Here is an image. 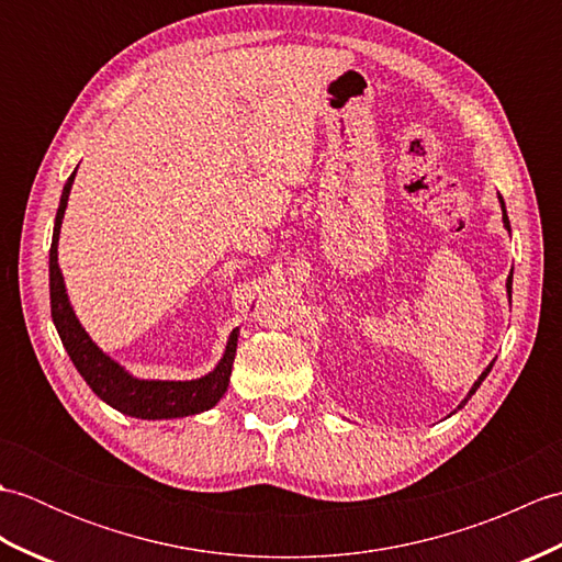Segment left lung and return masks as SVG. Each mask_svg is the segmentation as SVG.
<instances>
[{
  "mask_svg": "<svg viewBox=\"0 0 562 562\" xmlns=\"http://www.w3.org/2000/svg\"><path fill=\"white\" fill-rule=\"evenodd\" d=\"M499 205H503V222H505V226H507V229H509V220H507V210H505V200H503V195H499ZM507 294H509V302H512V272H509V278H507ZM491 369H493V362L491 364H487V369H485V372L479 376V381H475V384L471 386V391H469V396H465L463 401H461V405H465V401H469L471 396H473V393L475 391H479V386L483 384V379L487 376V374H491ZM461 405H459V408H461Z\"/></svg>",
  "mask_w": 562,
  "mask_h": 562,
  "instance_id": "obj_1",
  "label": "left lung"
}]
</instances>
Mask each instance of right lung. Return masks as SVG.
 <instances>
[{"instance_id": "obj_1", "label": "right lung", "mask_w": 562, "mask_h": 562, "mask_svg": "<svg viewBox=\"0 0 562 562\" xmlns=\"http://www.w3.org/2000/svg\"><path fill=\"white\" fill-rule=\"evenodd\" d=\"M71 181H75V173L67 178L63 198H59L50 246V312L69 360L75 362L77 372L101 401L113 405L115 411H121L125 415L142 417V420H169V417H186L210 411L212 405L224 396L226 386H229L238 328L232 330L224 357L220 364L214 367V372L193 381L135 379L133 374H127L121 364L113 362L109 355H103L97 348V342L87 336V330L81 328L69 306L63 272H59L57 266V238L59 226H63Z\"/></svg>"}]
</instances>
